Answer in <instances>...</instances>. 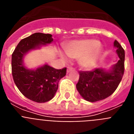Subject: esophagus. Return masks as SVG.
I'll list each match as a JSON object with an SVG mask.
<instances>
[{
	"label": "esophagus",
	"mask_w": 134,
	"mask_h": 134,
	"mask_svg": "<svg viewBox=\"0 0 134 134\" xmlns=\"http://www.w3.org/2000/svg\"><path fill=\"white\" fill-rule=\"evenodd\" d=\"M73 68L72 67H71V66H68V68H67V72H70L72 70Z\"/></svg>",
	"instance_id": "esophagus-1"
}]
</instances>
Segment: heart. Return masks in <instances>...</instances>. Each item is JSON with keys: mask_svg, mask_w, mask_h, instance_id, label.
<instances>
[{"mask_svg": "<svg viewBox=\"0 0 134 134\" xmlns=\"http://www.w3.org/2000/svg\"><path fill=\"white\" fill-rule=\"evenodd\" d=\"M65 51L71 58H79V63L82 68L88 69L97 63L102 48L99 41L88 39L71 41L65 46Z\"/></svg>", "mask_w": 134, "mask_h": 134, "instance_id": "heart-1", "label": "heart"}]
</instances>
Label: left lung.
I'll return each instance as SVG.
<instances>
[{
	"label": "left lung",
	"mask_w": 134,
	"mask_h": 134,
	"mask_svg": "<svg viewBox=\"0 0 134 134\" xmlns=\"http://www.w3.org/2000/svg\"><path fill=\"white\" fill-rule=\"evenodd\" d=\"M114 47L119 60L111 70L95 68L92 71L79 72V80L76 88L82 97L89 102L103 100L115 92L122 79L124 73L125 51L117 40Z\"/></svg>",
	"instance_id": "8db88e82"
}]
</instances>
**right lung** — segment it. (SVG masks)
Masks as SVG:
<instances>
[{"label": "right lung", "instance_id": "obj_1", "mask_svg": "<svg viewBox=\"0 0 134 134\" xmlns=\"http://www.w3.org/2000/svg\"><path fill=\"white\" fill-rule=\"evenodd\" d=\"M52 41L51 34L35 33L21 40L12 54V74L15 85L25 97L37 103L48 102L54 97L59 80L66 75V68L58 70L45 64L30 70L24 66L23 58L29 51Z\"/></svg>", "mask_w": 134, "mask_h": 134}]
</instances>
